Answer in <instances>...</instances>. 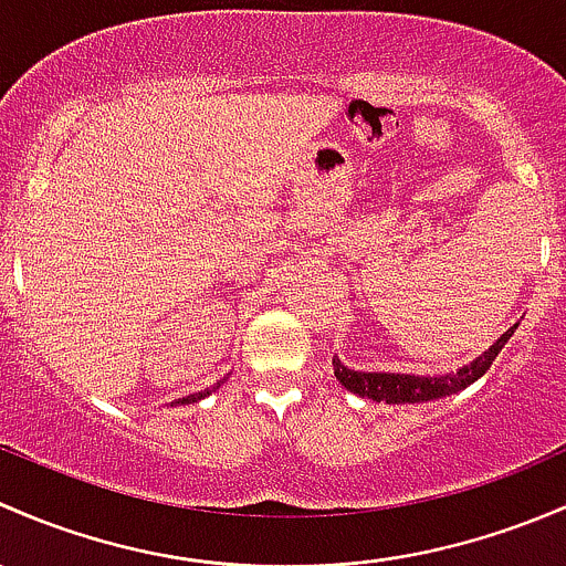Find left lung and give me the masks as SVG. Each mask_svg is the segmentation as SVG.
Segmentation results:
<instances>
[{
  "label": "left lung",
  "instance_id": "1",
  "mask_svg": "<svg viewBox=\"0 0 566 566\" xmlns=\"http://www.w3.org/2000/svg\"><path fill=\"white\" fill-rule=\"evenodd\" d=\"M517 324H512L504 335L493 343L488 352H482L474 363L463 365L455 373H441V376H417V373H365V370H352L348 365H343L340 359H332L335 365V376L348 392L359 395V398H370L376 403H428V400L450 398L458 395L460 389L471 387L476 378L485 376L491 370L493 359L499 357L501 348L506 346L512 335H515Z\"/></svg>",
  "mask_w": 566,
  "mask_h": 566
}]
</instances>
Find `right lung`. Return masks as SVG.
I'll list each match as a JSON object with an SVG mask.
<instances>
[{
	"label": "right lung",
	"instance_id": "right-lung-1",
	"mask_svg": "<svg viewBox=\"0 0 566 566\" xmlns=\"http://www.w3.org/2000/svg\"><path fill=\"white\" fill-rule=\"evenodd\" d=\"M212 392V389H203V392H196V395H188V398H182V400H177V403H196V400H201V398H207V395Z\"/></svg>",
	"mask_w": 566,
	"mask_h": 566
}]
</instances>
